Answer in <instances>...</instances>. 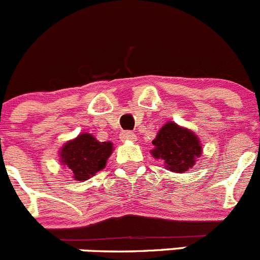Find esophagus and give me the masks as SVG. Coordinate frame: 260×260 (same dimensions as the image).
Listing matches in <instances>:
<instances>
[{
  "instance_id": "esophagus-1",
  "label": "esophagus",
  "mask_w": 260,
  "mask_h": 260,
  "mask_svg": "<svg viewBox=\"0 0 260 260\" xmlns=\"http://www.w3.org/2000/svg\"><path fill=\"white\" fill-rule=\"evenodd\" d=\"M119 138H121V141L122 142H132V141H135V139H137V135H135L133 132H128V130H126V132L121 133Z\"/></svg>"
}]
</instances>
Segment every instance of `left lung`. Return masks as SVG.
Listing matches in <instances>:
<instances>
[{
  "label": "left lung",
  "mask_w": 260,
  "mask_h": 260,
  "mask_svg": "<svg viewBox=\"0 0 260 260\" xmlns=\"http://www.w3.org/2000/svg\"><path fill=\"white\" fill-rule=\"evenodd\" d=\"M155 146L151 153L160 158L167 169L182 173L194 167L197 158L202 155L199 138L189 130L181 127L176 122H168L158 130L152 141Z\"/></svg>",
  "instance_id": "1"
}]
</instances>
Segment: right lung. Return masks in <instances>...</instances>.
<instances>
[{
	"mask_svg": "<svg viewBox=\"0 0 260 260\" xmlns=\"http://www.w3.org/2000/svg\"><path fill=\"white\" fill-rule=\"evenodd\" d=\"M112 151L113 143L99 142L93 135L84 133L63 144L59 157L75 180L86 181L104 169Z\"/></svg>",
	"mask_w": 260,
	"mask_h": 260,
	"instance_id": "obj_1",
	"label": "right lung"
}]
</instances>
